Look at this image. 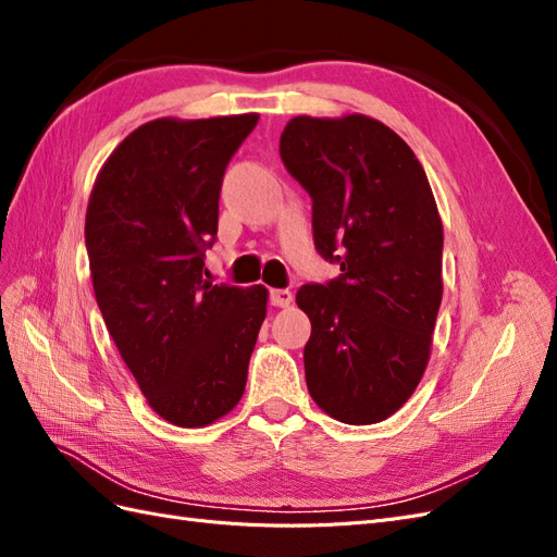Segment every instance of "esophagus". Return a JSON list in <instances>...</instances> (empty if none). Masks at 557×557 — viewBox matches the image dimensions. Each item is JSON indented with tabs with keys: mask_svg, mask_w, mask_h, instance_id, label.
<instances>
[{
	"mask_svg": "<svg viewBox=\"0 0 557 557\" xmlns=\"http://www.w3.org/2000/svg\"><path fill=\"white\" fill-rule=\"evenodd\" d=\"M269 301H272V305L278 309H288L293 305V293L290 290H272Z\"/></svg>",
	"mask_w": 557,
	"mask_h": 557,
	"instance_id": "esophagus-1",
	"label": "esophagus"
}]
</instances>
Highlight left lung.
Here are the masks:
<instances>
[{"mask_svg": "<svg viewBox=\"0 0 557 557\" xmlns=\"http://www.w3.org/2000/svg\"><path fill=\"white\" fill-rule=\"evenodd\" d=\"M281 158L313 199V242L339 262L327 285H301L311 320L305 372L339 423L391 418L425 374L440 313L442 215L423 164L376 117H290Z\"/></svg>", "mask_w": 557, "mask_h": 557, "instance_id": "8db88e82", "label": "left lung"}]
</instances>
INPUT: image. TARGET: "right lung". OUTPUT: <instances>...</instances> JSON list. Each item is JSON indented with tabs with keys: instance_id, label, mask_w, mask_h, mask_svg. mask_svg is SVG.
I'll return each mask as SVG.
<instances>
[{
	"instance_id": "1",
	"label": "right lung",
	"mask_w": 557,
	"mask_h": 557,
	"mask_svg": "<svg viewBox=\"0 0 557 557\" xmlns=\"http://www.w3.org/2000/svg\"><path fill=\"white\" fill-rule=\"evenodd\" d=\"M258 121H148L115 146L88 199L99 311L150 409L178 428L211 425L237 407L267 315L264 285L205 278L225 166Z\"/></svg>"
}]
</instances>
